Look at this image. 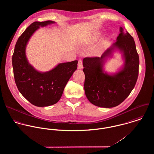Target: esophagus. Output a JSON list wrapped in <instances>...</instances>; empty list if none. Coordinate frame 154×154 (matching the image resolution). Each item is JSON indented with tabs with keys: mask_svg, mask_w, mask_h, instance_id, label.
<instances>
[{
	"mask_svg": "<svg viewBox=\"0 0 154 154\" xmlns=\"http://www.w3.org/2000/svg\"><path fill=\"white\" fill-rule=\"evenodd\" d=\"M78 68L79 69H82L83 68V65H82V60L79 59L78 61Z\"/></svg>",
	"mask_w": 154,
	"mask_h": 154,
	"instance_id": "esophagus-1",
	"label": "esophagus"
}]
</instances>
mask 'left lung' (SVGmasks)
<instances>
[{"label": "left lung", "instance_id": "left-lung-1", "mask_svg": "<svg viewBox=\"0 0 154 154\" xmlns=\"http://www.w3.org/2000/svg\"><path fill=\"white\" fill-rule=\"evenodd\" d=\"M120 31L117 41L100 57L83 59L85 95L90 103L100 107L111 108L121 104L132 92L138 78L139 59L134 39L122 27ZM115 48L123 52L125 63L119 72L109 75L103 72V65Z\"/></svg>", "mask_w": 154, "mask_h": 154}]
</instances>
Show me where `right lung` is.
Wrapping results in <instances>:
<instances>
[{
    "instance_id": "add662e5",
    "label": "right lung",
    "mask_w": 154,
    "mask_h": 154,
    "mask_svg": "<svg viewBox=\"0 0 154 154\" xmlns=\"http://www.w3.org/2000/svg\"><path fill=\"white\" fill-rule=\"evenodd\" d=\"M52 21L32 23L18 39L12 56L14 75L19 91L29 103L37 107L57 103L69 79L77 69L78 61L59 64L52 70L39 72L29 64L25 55L27 43L40 26L54 23Z\"/></svg>"
}]
</instances>
